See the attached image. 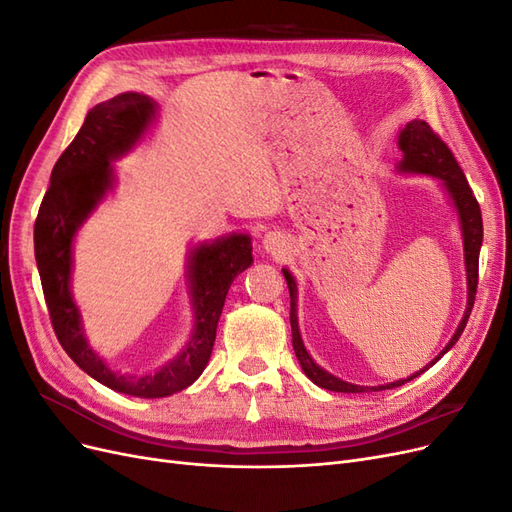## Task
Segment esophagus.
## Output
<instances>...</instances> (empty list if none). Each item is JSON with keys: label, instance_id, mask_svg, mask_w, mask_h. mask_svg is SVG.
<instances>
[{"label": "esophagus", "instance_id": "34e87169", "mask_svg": "<svg viewBox=\"0 0 512 512\" xmlns=\"http://www.w3.org/2000/svg\"><path fill=\"white\" fill-rule=\"evenodd\" d=\"M262 245H265V250L269 254H284V247H286V241L284 237L280 235V232H267L265 239H262Z\"/></svg>", "mask_w": 512, "mask_h": 512}]
</instances>
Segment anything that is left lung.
<instances>
[{
	"mask_svg": "<svg viewBox=\"0 0 512 512\" xmlns=\"http://www.w3.org/2000/svg\"><path fill=\"white\" fill-rule=\"evenodd\" d=\"M404 158L397 164L399 173H412V175H429V177H438L444 185V190L448 192L453 200V207L457 209L459 215V226H461V237H463V258H466V280H468V307L466 314H463L459 327L455 335L451 337V342L446 344V348L433 359L425 369L431 365H436L442 356L451 350L457 339L461 337L463 329H466L470 312L474 307V297H476V286H478V254H480V243H483V218H480V207L478 200L472 194L470 183L463 175L461 166L457 164L453 151L446 147L442 138L429 128V123L423 119H414L408 126L399 132V141H397ZM288 292H290V327H292V348L294 354L305 371V376L312 380L320 389L335 391V393H367V391H384V389H395V386H401L410 382L412 378L421 376L425 369L416 371L410 378L404 380H395L382 386H359L346 380H339L329 371H324L318 363H314L312 356L305 350L303 339L299 333V320H297V282L288 269H282Z\"/></svg>",
	"mask_w": 512,
	"mask_h": 512,
	"instance_id": "8db88e82",
	"label": "left lung"
}]
</instances>
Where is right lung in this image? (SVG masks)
<instances>
[{"label":"right lung","mask_w":512,"mask_h":512,"mask_svg":"<svg viewBox=\"0 0 512 512\" xmlns=\"http://www.w3.org/2000/svg\"><path fill=\"white\" fill-rule=\"evenodd\" d=\"M156 111V102L134 91L91 108L79 134L53 166L51 185L42 198L34 226V252L44 301L61 348L85 374L108 389L145 399L168 397L188 389L203 374L213 350L215 329L228 288L254 260L252 239L241 232L194 247L188 260L194 307L192 337L177 359L168 361L153 374H119L89 346L79 307L70 292L72 243L106 192L113 190L115 170L111 162L126 156L141 141L156 119Z\"/></svg>","instance_id":"right-lung-1"}]
</instances>
